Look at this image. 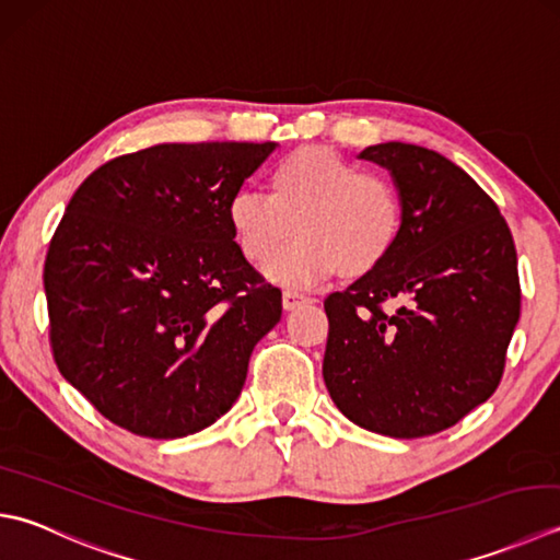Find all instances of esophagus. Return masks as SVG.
<instances>
[{
	"instance_id": "obj_1",
	"label": "esophagus",
	"mask_w": 560,
	"mask_h": 560,
	"mask_svg": "<svg viewBox=\"0 0 560 560\" xmlns=\"http://www.w3.org/2000/svg\"><path fill=\"white\" fill-rule=\"evenodd\" d=\"M281 301H283V311H293L295 305H301V303L308 301V295L299 293V291H283Z\"/></svg>"
}]
</instances>
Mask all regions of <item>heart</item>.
<instances>
[{"label":"heart","instance_id":"b5f03b06","mask_svg":"<svg viewBox=\"0 0 560 560\" xmlns=\"http://www.w3.org/2000/svg\"><path fill=\"white\" fill-rule=\"evenodd\" d=\"M228 223L252 265H267L295 233V243L267 273L283 287L332 277H366L388 261L405 223L398 186L364 172L327 148H299L269 170V194L240 189Z\"/></svg>","mask_w":560,"mask_h":560}]
</instances>
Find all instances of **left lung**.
Here are the masks:
<instances>
[{
  "instance_id": "8db88e82",
  "label": "left lung",
  "mask_w": 560,
  "mask_h": 560,
  "mask_svg": "<svg viewBox=\"0 0 560 560\" xmlns=\"http://www.w3.org/2000/svg\"><path fill=\"white\" fill-rule=\"evenodd\" d=\"M359 158L390 172L405 223L386 265L325 299L323 378L354 424L418 440L495 393L520 320L517 249L495 201L440 152L381 142Z\"/></svg>"
}]
</instances>
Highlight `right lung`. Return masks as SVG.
Instances as JSON below:
<instances>
[{
	"label": "right lung",
	"instance_id": "1",
	"mask_svg": "<svg viewBox=\"0 0 560 560\" xmlns=\"http://www.w3.org/2000/svg\"><path fill=\"white\" fill-rule=\"evenodd\" d=\"M277 142H164L74 191L43 287L65 381L150 440L206 430L237 400L281 291L240 252L228 203Z\"/></svg>",
	"mask_w": 560,
	"mask_h": 560
}]
</instances>
